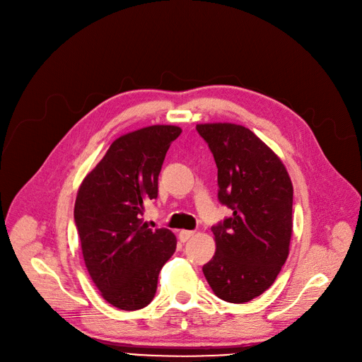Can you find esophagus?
<instances>
[{"mask_svg":"<svg viewBox=\"0 0 362 362\" xmlns=\"http://www.w3.org/2000/svg\"><path fill=\"white\" fill-rule=\"evenodd\" d=\"M194 236H195V232H192V230H180L179 232V239L182 242H186V240H189V239L194 238Z\"/></svg>","mask_w":362,"mask_h":362,"instance_id":"obj_1","label":"esophagus"}]
</instances>
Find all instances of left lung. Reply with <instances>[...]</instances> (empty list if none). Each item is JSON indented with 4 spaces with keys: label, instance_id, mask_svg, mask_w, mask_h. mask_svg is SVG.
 <instances>
[{
    "label": "left lung",
    "instance_id": "8db88e82",
    "mask_svg": "<svg viewBox=\"0 0 362 362\" xmlns=\"http://www.w3.org/2000/svg\"><path fill=\"white\" fill-rule=\"evenodd\" d=\"M197 130L218 168V199L233 211L211 227L216 254L202 272L220 299L250 302L272 286L289 255L292 180L280 157L248 127L202 123Z\"/></svg>",
    "mask_w": 362,
    "mask_h": 362
}]
</instances>
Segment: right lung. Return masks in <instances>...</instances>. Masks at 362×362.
<instances>
[{
    "mask_svg": "<svg viewBox=\"0 0 362 362\" xmlns=\"http://www.w3.org/2000/svg\"><path fill=\"white\" fill-rule=\"evenodd\" d=\"M180 133L154 124L122 135L79 186L74 221L83 261L101 296L119 310H142L154 299L160 270L176 251L175 233L149 229L142 214L158 195L164 157Z\"/></svg>",
    "mask_w": 362,
    "mask_h": 362,
    "instance_id": "obj_1",
    "label": "right lung"
}]
</instances>
